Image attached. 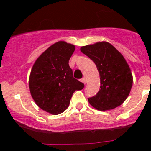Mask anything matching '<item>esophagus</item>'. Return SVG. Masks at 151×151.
I'll list each match as a JSON object with an SVG mask.
<instances>
[{"mask_svg": "<svg viewBox=\"0 0 151 151\" xmlns=\"http://www.w3.org/2000/svg\"><path fill=\"white\" fill-rule=\"evenodd\" d=\"M81 82H83V83H84V84H86V83H87V81H86V79H85V77H83V79H82V80H81Z\"/></svg>", "mask_w": 151, "mask_h": 151, "instance_id": "34e87169", "label": "esophagus"}]
</instances>
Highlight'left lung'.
Segmentation results:
<instances>
[{
	"mask_svg": "<svg viewBox=\"0 0 151 151\" xmlns=\"http://www.w3.org/2000/svg\"><path fill=\"white\" fill-rule=\"evenodd\" d=\"M80 50L95 63L100 76L99 91L88 98L90 104L101 111L122 104L133 83L132 71L122 54L106 42L83 46Z\"/></svg>",
	"mask_w": 151,
	"mask_h": 151,
	"instance_id": "left-lung-1",
	"label": "left lung"
}]
</instances>
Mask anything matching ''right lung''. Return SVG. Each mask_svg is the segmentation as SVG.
Here are the masks:
<instances>
[{
	"instance_id": "right-lung-1",
	"label": "right lung",
	"mask_w": 151,
	"mask_h": 151,
	"mask_svg": "<svg viewBox=\"0 0 151 151\" xmlns=\"http://www.w3.org/2000/svg\"><path fill=\"white\" fill-rule=\"evenodd\" d=\"M75 46L58 42L47 48L35 61L29 77V88L39 107L52 115L62 113L68 108L75 91L84 84L74 78L68 60Z\"/></svg>"
}]
</instances>
